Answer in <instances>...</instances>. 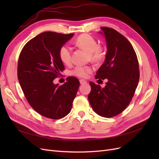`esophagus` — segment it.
Instances as JSON below:
<instances>
[{
  "instance_id": "esophagus-1",
  "label": "esophagus",
  "mask_w": 159,
  "mask_h": 159,
  "mask_svg": "<svg viewBox=\"0 0 159 159\" xmlns=\"http://www.w3.org/2000/svg\"><path fill=\"white\" fill-rule=\"evenodd\" d=\"M80 84H81V85H83V84H87V81H85V80H80Z\"/></svg>"
}]
</instances>
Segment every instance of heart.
I'll use <instances>...</instances> for the list:
<instances>
[{"label":"heart","instance_id":"heart-1","mask_svg":"<svg viewBox=\"0 0 159 159\" xmlns=\"http://www.w3.org/2000/svg\"><path fill=\"white\" fill-rule=\"evenodd\" d=\"M74 44L80 48L88 52L91 60L95 62H99L104 58L105 52L103 50L98 46L95 38L88 34H82L77 37L74 41ZM59 57L62 63L67 65L70 64L71 61V47L68 45L62 46L59 50ZM93 70V68L91 66H77L72 70L71 74L80 78H87Z\"/></svg>","mask_w":159,"mask_h":159}]
</instances>
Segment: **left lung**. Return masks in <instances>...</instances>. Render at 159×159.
Listing matches in <instances>:
<instances>
[{
  "label": "left lung",
  "mask_w": 159,
  "mask_h": 159,
  "mask_svg": "<svg viewBox=\"0 0 159 159\" xmlns=\"http://www.w3.org/2000/svg\"><path fill=\"white\" fill-rule=\"evenodd\" d=\"M107 53L95 79H106L104 88L90 81L91 90L88 99L94 111L103 117L121 113L133 97L139 80L136 53L127 38L113 28L102 27Z\"/></svg>",
  "instance_id": "left-lung-1"
}]
</instances>
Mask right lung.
<instances>
[{
    "instance_id": "1",
    "label": "right lung",
    "mask_w": 159,
    "mask_h": 159,
    "mask_svg": "<svg viewBox=\"0 0 159 159\" xmlns=\"http://www.w3.org/2000/svg\"><path fill=\"white\" fill-rule=\"evenodd\" d=\"M74 34L45 32L28 42L18 62V80L24 94L36 112L46 117L63 118L71 111L78 92L79 80L68 77L60 86L54 80L64 70L59 57L60 48Z\"/></svg>"
}]
</instances>
